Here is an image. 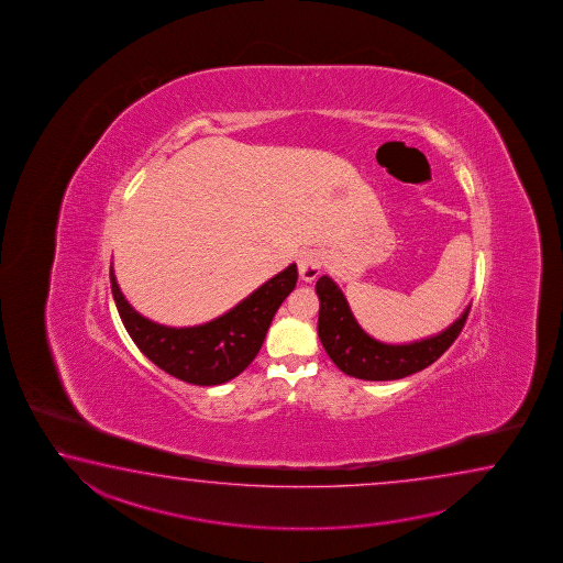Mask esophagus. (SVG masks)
Segmentation results:
<instances>
[{
    "label": "esophagus",
    "mask_w": 563,
    "mask_h": 563,
    "mask_svg": "<svg viewBox=\"0 0 563 563\" xmlns=\"http://www.w3.org/2000/svg\"><path fill=\"white\" fill-rule=\"evenodd\" d=\"M323 252L319 249L301 250L297 256V269L301 279L314 282L323 269Z\"/></svg>",
    "instance_id": "34e87169"
}]
</instances>
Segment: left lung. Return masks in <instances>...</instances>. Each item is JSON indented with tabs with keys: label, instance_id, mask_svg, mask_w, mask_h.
Listing matches in <instances>:
<instances>
[{
	"label": "left lung",
	"instance_id": "left-lung-1",
	"mask_svg": "<svg viewBox=\"0 0 563 563\" xmlns=\"http://www.w3.org/2000/svg\"><path fill=\"white\" fill-rule=\"evenodd\" d=\"M319 296L317 333L327 354L344 374L361 380H398L428 368L455 343L467 321V307L445 331L416 343L386 344L364 333L346 303L341 287L329 276L317 279Z\"/></svg>",
	"mask_w": 563,
	"mask_h": 563
}]
</instances>
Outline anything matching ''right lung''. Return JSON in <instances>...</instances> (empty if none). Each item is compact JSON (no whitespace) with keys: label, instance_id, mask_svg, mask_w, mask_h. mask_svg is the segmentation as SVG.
Returning <instances> with one entry per match:
<instances>
[{"label":"right lung","instance_id":"obj_1","mask_svg":"<svg viewBox=\"0 0 563 563\" xmlns=\"http://www.w3.org/2000/svg\"><path fill=\"white\" fill-rule=\"evenodd\" d=\"M112 296L125 331L153 364L175 378L195 386H217L236 378L256 358L279 306L297 284L291 264L267 279L229 313L197 327L153 323L128 303L110 267Z\"/></svg>","mask_w":563,"mask_h":563}]
</instances>
